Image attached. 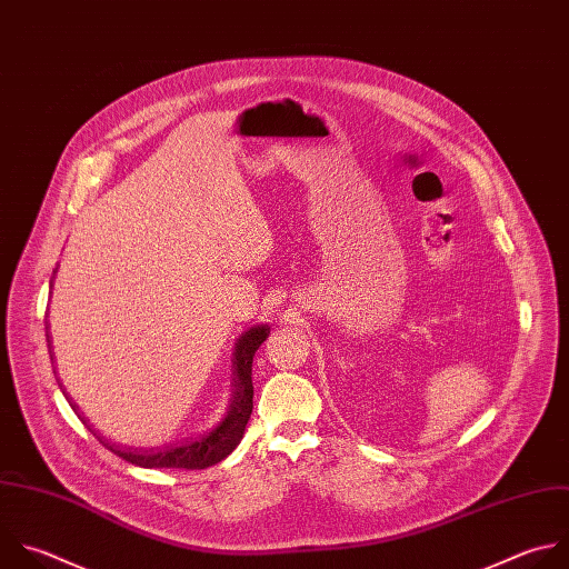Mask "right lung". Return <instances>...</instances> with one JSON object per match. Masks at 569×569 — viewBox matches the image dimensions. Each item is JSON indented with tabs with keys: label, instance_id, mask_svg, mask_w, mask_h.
<instances>
[{
	"label": "right lung",
	"instance_id": "right-lung-1",
	"mask_svg": "<svg viewBox=\"0 0 569 569\" xmlns=\"http://www.w3.org/2000/svg\"><path fill=\"white\" fill-rule=\"evenodd\" d=\"M58 272V268L53 270ZM53 288V281H51ZM270 335V328L266 323L252 326L246 332L239 335V339L234 341V352H232V380H230V405L228 411L223 416V420L206 436H199L194 440H184L176 447H167V449H149V451H138V449H120L107 440H102L98 436V440L118 458L136 465V467H144V469H208L221 460H226L237 445L243 438L246 425L250 420L252 413V398H254V387H252V359L254 352L259 350V346L266 341V337ZM47 343H49V355L53 359V341L51 335H47ZM56 372V368H53ZM58 387L62 389L64 398L71 400V396L64 391V387L58 380ZM71 409L78 413V407L71 405ZM84 427H89V422L84 420V416H78Z\"/></svg>",
	"mask_w": 569,
	"mask_h": 569
}]
</instances>
